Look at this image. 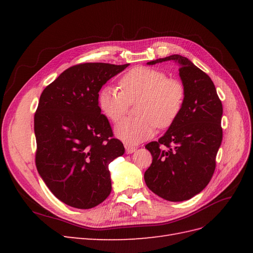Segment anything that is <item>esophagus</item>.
<instances>
[{"label": "esophagus", "instance_id": "esophagus-1", "mask_svg": "<svg viewBox=\"0 0 253 253\" xmlns=\"http://www.w3.org/2000/svg\"><path fill=\"white\" fill-rule=\"evenodd\" d=\"M137 149L135 147H131V145H126V152L127 154H132Z\"/></svg>", "mask_w": 253, "mask_h": 253}]
</instances>
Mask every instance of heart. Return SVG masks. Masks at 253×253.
Segmentation results:
<instances>
[{
    "instance_id": "1",
    "label": "heart",
    "mask_w": 253,
    "mask_h": 253,
    "mask_svg": "<svg viewBox=\"0 0 253 253\" xmlns=\"http://www.w3.org/2000/svg\"><path fill=\"white\" fill-rule=\"evenodd\" d=\"M120 87L104 85L98 93V106L104 116L117 122L128 103L136 104L135 118L120 121L115 127L118 138L128 145L138 144L155 135L156 126L168 127L178 117L185 101V87L156 68L138 66L120 80Z\"/></svg>"
}]
</instances>
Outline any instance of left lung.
Instances as JSON below:
<instances>
[{
  "mask_svg": "<svg viewBox=\"0 0 253 253\" xmlns=\"http://www.w3.org/2000/svg\"><path fill=\"white\" fill-rule=\"evenodd\" d=\"M174 61L185 87L178 117L158 141L145 145L153 160L144 172L148 188L166 201H188L206 188L215 170L223 139V105L208 75L180 55L150 61L148 65Z\"/></svg>",
  "mask_w": 253,
  "mask_h": 253,
  "instance_id": "obj_1",
  "label": "left lung"
}]
</instances>
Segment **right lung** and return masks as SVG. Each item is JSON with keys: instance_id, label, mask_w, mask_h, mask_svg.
Wrapping results in <instances>:
<instances>
[{"instance_id": "add662e5", "label": "right lung", "mask_w": 253, "mask_h": 253, "mask_svg": "<svg viewBox=\"0 0 253 253\" xmlns=\"http://www.w3.org/2000/svg\"><path fill=\"white\" fill-rule=\"evenodd\" d=\"M129 64L83 63L44 88L35 114L36 166L58 200L77 209L101 204L112 191L109 165L124 155L98 106L104 84Z\"/></svg>"}]
</instances>
